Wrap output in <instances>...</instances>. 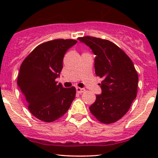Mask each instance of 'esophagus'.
Returning a JSON list of instances; mask_svg holds the SVG:
<instances>
[{
	"label": "esophagus",
	"mask_w": 158,
	"mask_h": 158,
	"mask_svg": "<svg viewBox=\"0 0 158 158\" xmlns=\"http://www.w3.org/2000/svg\"><path fill=\"white\" fill-rule=\"evenodd\" d=\"M76 90H77V92L78 94H81V93H84L85 91V88H79V87H77L76 88Z\"/></svg>",
	"instance_id": "1"
}]
</instances>
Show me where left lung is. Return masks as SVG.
Returning a JSON list of instances; mask_svg holds the SVG:
<instances>
[{
    "mask_svg": "<svg viewBox=\"0 0 158 158\" xmlns=\"http://www.w3.org/2000/svg\"><path fill=\"white\" fill-rule=\"evenodd\" d=\"M91 49L95 55L94 68L103 78L96 101L89 107L101 123L110 124L119 120L129 110L136 98L138 75L130 58L115 44L108 40L85 36L78 39Z\"/></svg>",
    "mask_w": 158,
    "mask_h": 158,
    "instance_id": "8db88e82",
    "label": "left lung"
}]
</instances>
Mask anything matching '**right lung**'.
I'll return each instance as SVG.
<instances>
[{"label": "right lung", "instance_id": "obj_1", "mask_svg": "<svg viewBox=\"0 0 158 158\" xmlns=\"http://www.w3.org/2000/svg\"><path fill=\"white\" fill-rule=\"evenodd\" d=\"M77 43L73 39H55L39 45L23 60L18 77L28 109L44 122H52L68 111L76 96V88L57 84L67 50Z\"/></svg>", "mask_w": 158, "mask_h": 158}]
</instances>
